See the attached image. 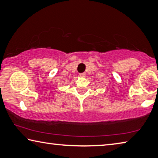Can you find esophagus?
<instances>
[{
    "label": "esophagus",
    "mask_w": 158,
    "mask_h": 158,
    "mask_svg": "<svg viewBox=\"0 0 158 158\" xmlns=\"http://www.w3.org/2000/svg\"><path fill=\"white\" fill-rule=\"evenodd\" d=\"M79 76L81 77H84L85 76V73H80Z\"/></svg>",
    "instance_id": "esophagus-1"
}]
</instances>
